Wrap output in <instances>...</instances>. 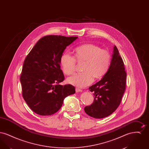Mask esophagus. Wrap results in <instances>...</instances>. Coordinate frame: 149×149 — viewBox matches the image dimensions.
<instances>
[{"label":"esophagus","instance_id":"1","mask_svg":"<svg viewBox=\"0 0 149 149\" xmlns=\"http://www.w3.org/2000/svg\"><path fill=\"white\" fill-rule=\"evenodd\" d=\"M75 91H76V92H82V90L81 89H79V88H75Z\"/></svg>","mask_w":149,"mask_h":149}]
</instances>
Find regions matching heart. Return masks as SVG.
Returning a JSON list of instances; mask_svg holds the SVG:
<instances>
[{"mask_svg":"<svg viewBox=\"0 0 149 149\" xmlns=\"http://www.w3.org/2000/svg\"><path fill=\"white\" fill-rule=\"evenodd\" d=\"M74 57L65 52L60 57V65L64 74L72 75L76 69V60L84 62L83 72L77 73L68 79L72 85L83 88L91 84L94 80L103 78L108 71L111 63V55L106 50L92 43L78 46L74 51Z\"/></svg>","mask_w":149,"mask_h":149,"instance_id":"heart-1","label":"heart"}]
</instances>
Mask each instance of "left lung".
I'll use <instances>...</instances> for the list:
<instances>
[{
  "mask_svg": "<svg viewBox=\"0 0 149 149\" xmlns=\"http://www.w3.org/2000/svg\"><path fill=\"white\" fill-rule=\"evenodd\" d=\"M109 69L102 79L89 88L93 92L94 102L84 108L85 113L95 118H103L113 113L119 106L126 89V72L117 47Z\"/></svg>",
  "mask_w": 149,
  "mask_h": 149,
  "instance_id": "left-lung-1",
  "label": "left lung"
}]
</instances>
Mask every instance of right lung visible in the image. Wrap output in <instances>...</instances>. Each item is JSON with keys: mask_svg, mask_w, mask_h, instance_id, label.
<instances>
[{"mask_svg": "<svg viewBox=\"0 0 149 149\" xmlns=\"http://www.w3.org/2000/svg\"><path fill=\"white\" fill-rule=\"evenodd\" d=\"M77 38L46 36L38 40L26 57L20 77L22 96L36 113H55L64 99L75 93L74 86L59 84L65 78L60 60L66 47Z\"/></svg>", "mask_w": 149, "mask_h": 149, "instance_id": "obj_1", "label": "right lung"}]
</instances>
